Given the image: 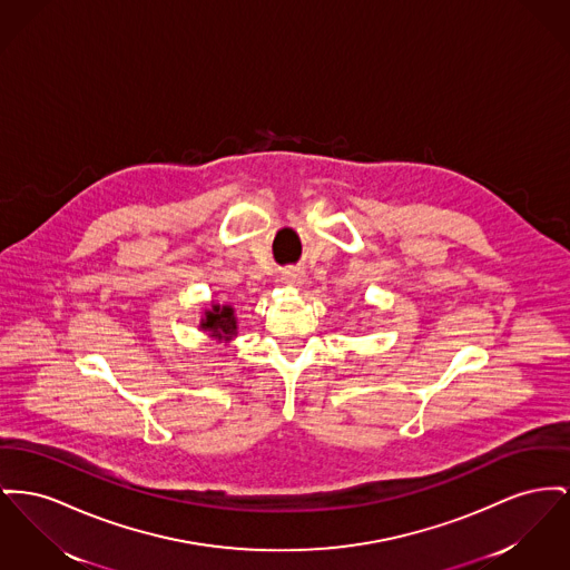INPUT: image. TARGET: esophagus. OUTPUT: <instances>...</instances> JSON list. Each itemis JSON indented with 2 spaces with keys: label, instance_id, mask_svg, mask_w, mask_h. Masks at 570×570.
Segmentation results:
<instances>
[{
  "label": "esophagus",
  "instance_id": "1",
  "mask_svg": "<svg viewBox=\"0 0 570 570\" xmlns=\"http://www.w3.org/2000/svg\"><path fill=\"white\" fill-rule=\"evenodd\" d=\"M282 284H286V286H302V271H299V268H286V271L282 273Z\"/></svg>",
  "mask_w": 570,
  "mask_h": 570
}]
</instances>
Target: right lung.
<instances>
[{"label": "right lung", "mask_w": 570, "mask_h": 570, "mask_svg": "<svg viewBox=\"0 0 570 570\" xmlns=\"http://www.w3.org/2000/svg\"><path fill=\"white\" fill-rule=\"evenodd\" d=\"M200 330L213 342L230 344L238 334L235 307L230 303H206L202 309Z\"/></svg>", "instance_id": "right-lung-1"}]
</instances>
